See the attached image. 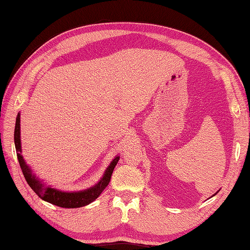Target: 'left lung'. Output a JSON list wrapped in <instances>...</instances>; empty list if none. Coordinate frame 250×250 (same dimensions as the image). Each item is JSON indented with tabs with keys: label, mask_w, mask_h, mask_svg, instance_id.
<instances>
[{
	"label": "left lung",
	"mask_w": 250,
	"mask_h": 250,
	"mask_svg": "<svg viewBox=\"0 0 250 250\" xmlns=\"http://www.w3.org/2000/svg\"><path fill=\"white\" fill-rule=\"evenodd\" d=\"M215 194H216V193H215ZM215 194H214V195H215Z\"/></svg>",
	"instance_id": "1"
}]
</instances>
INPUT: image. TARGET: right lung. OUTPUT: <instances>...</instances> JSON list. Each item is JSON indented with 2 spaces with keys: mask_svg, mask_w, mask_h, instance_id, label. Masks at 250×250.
Masks as SVG:
<instances>
[{
  "mask_svg": "<svg viewBox=\"0 0 250 250\" xmlns=\"http://www.w3.org/2000/svg\"><path fill=\"white\" fill-rule=\"evenodd\" d=\"M14 143L16 154H18V160L20 162V167L22 168L25 180L27 184L31 186V188L39 195L42 200L48 202L50 204L56 205L64 208H77V207L86 206L90 203L94 202L98 197L104 189L107 188L110 179H111L113 168L116 167L118 161L120 156L117 155L115 159L111 161L109 167L105 168L104 175L99 180L98 183L92 185L91 188L83 189V191L76 192H65L61 191L56 188H53L52 185L44 183L43 181L40 180L33 172L31 167L27 166L22 155V146H21V113H18L15 122V130H14Z\"/></svg>",
  "mask_w": 250,
  "mask_h": 250,
  "instance_id": "add662e5",
  "label": "right lung"
}]
</instances>
